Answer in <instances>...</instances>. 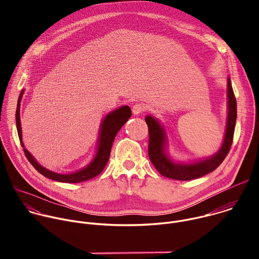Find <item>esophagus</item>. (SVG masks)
Returning <instances> with one entry per match:
<instances>
[{"label": "esophagus", "instance_id": "34e87169", "mask_svg": "<svg viewBox=\"0 0 259 259\" xmlns=\"http://www.w3.org/2000/svg\"><path fill=\"white\" fill-rule=\"evenodd\" d=\"M144 110H145V106L142 103H136L132 106V113L136 116L144 112Z\"/></svg>", "mask_w": 259, "mask_h": 259}]
</instances>
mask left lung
<instances>
[{
    "label": "left lung",
    "mask_w": 259,
    "mask_h": 259,
    "mask_svg": "<svg viewBox=\"0 0 259 259\" xmlns=\"http://www.w3.org/2000/svg\"><path fill=\"white\" fill-rule=\"evenodd\" d=\"M227 97L228 116L223 143L214 155L204 159L189 162L173 159L168 151V135L164 125L159 119L152 115L145 117V122L150 132L149 157L160 174L176 180H192L212 172L223 163L231 149L237 120V101L230 77H228Z\"/></svg>",
    "instance_id": "left-lung-1"
}]
</instances>
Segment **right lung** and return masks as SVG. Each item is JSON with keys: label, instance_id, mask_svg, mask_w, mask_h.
<instances>
[{"label": "right lung", "instance_id": "obj_1", "mask_svg": "<svg viewBox=\"0 0 259 259\" xmlns=\"http://www.w3.org/2000/svg\"><path fill=\"white\" fill-rule=\"evenodd\" d=\"M23 93H24V89L21 90L17 100V108H16V115H15L16 127H17L19 140H20L21 146L23 147L25 157L30 162V164L34 167V169L47 178H50L58 182H66V183H77L81 181H86L100 174L109 159L110 150H112V145L116 135L132 115L130 107L128 105L120 106L115 110H113V112H109L103 117L99 126V131H98L99 134H98L95 154L91 159V161L86 166H84L83 168L75 172L57 173L42 166L25 149L23 140H22V129H21V122H20V102H21Z\"/></svg>", "mask_w": 259, "mask_h": 259}]
</instances>
